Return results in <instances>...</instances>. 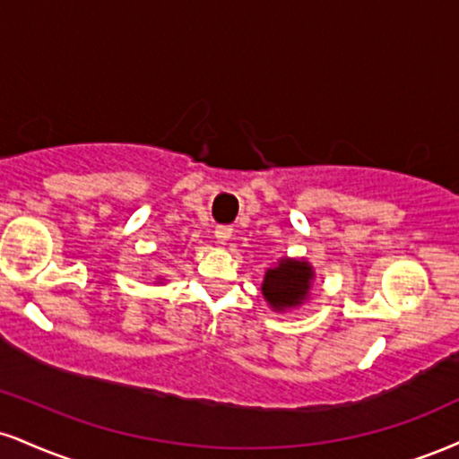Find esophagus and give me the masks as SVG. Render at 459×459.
Returning a JSON list of instances; mask_svg holds the SVG:
<instances>
[{
	"label": "esophagus",
	"instance_id": "34e87169",
	"mask_svg": "<svg viewBox=\"0 0 459 459\" xmlns=\"http://www.w3.org/2000/svg\"><path fill=\"white\" fill-rule=\"evenodd\" d=\"M230 237H233V229H230V226H218V229H215V239H218V244L226 246L230 241Z\"/></svg>",
	"mask_w": 459,
	"mask_h": 459
}]
</instances>
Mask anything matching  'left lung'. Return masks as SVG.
<instances>
[{"mask_svg": "<svg viewBox=\"0 0 459 459\" xmlns=\"http://www.w3.org/2000/svg\"><path fill=\"white\" fill-rule=\"evenodd\" d=\"M314 267L306 258H280L264 272L261 292L273 312L295 310L310 299Z\"/></svg>", "mask_w": 459, "mask_h": 459, "instance_id": "obj_1", "label": "left lung"}]
</instances>
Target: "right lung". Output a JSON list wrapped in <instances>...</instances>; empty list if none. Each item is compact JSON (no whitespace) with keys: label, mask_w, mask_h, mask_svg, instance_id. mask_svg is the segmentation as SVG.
<instances>
[{"label":"right lung","mask_w":459,"mask_h":459,"mask_svg":"<svg viewBox=\"0 0 459 459\" xmlns=\"http://www.w3.org/2000/svg\"><path fill=\"white\" fill-rule=\"evenodd\" d=\"M156 280H158V282H162V280H164V278H156Z\"/></svg>","instance_id":"obj_1"}]
</instances>
